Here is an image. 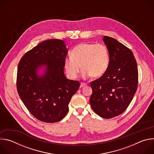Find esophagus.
I'll return each mask as SVG.
<instances>
[{"label": "esophagus", "mask_w": 154, "mask_h": 154, "mask_svg": "<svg viewBox=\"0 0 154 154\" xmlns=\"http://www.w3.org/2000/svg\"><path fill=\"white\" fill-rule=\"evenodd\" d=\"M86 85V83H81L80 86V88H83V87L85 86Z\"/></svg>", "instance_id": "esophagus-1"}]
</instances>
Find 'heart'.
<instances>
[{
    "mask_svg": "<svg viewBox=\"0 0 154 154\" xmlns=\"http://www.w3.org/2000/svg\"><path fill=\"white\" fill-rule=\"evenodd\" d=\"M107 48L100 44L82 43L71 52V58L64 60V66L67 74L71 79L77 77L80 66L83 76L98 78L105 72L109 63Z\"/></svg>",
    "mask_w": 154,
    "mask_h": 154,
    "instance_id": "b5f03b06",
    "label": "heart"
}]
</instances>
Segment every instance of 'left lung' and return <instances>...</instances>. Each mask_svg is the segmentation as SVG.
<instances>
[{
  "label": "left lung",
  "mask_w": 154,
  "mask_h": 154,
  "mask_svg": "<svg viewBox=\"0 0 154 154\" xmlns=\"http://www.w3.org/2000/svg\"><path fill=\"white\" fill-rule=\"evenodd\" d=\"M109 53L103 75L91 82L90 105L100 116L109 119L122 114L132 100L138 86V72L134 54L116 39H102Z\"/></svg>",
  "instance_id": "1"
}]
</instances>
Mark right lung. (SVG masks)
I'll use <instances>...</instances> for the list:
<instances>
[{
	"mask_svg": "<svg viewBox=\"0 0 154 154\" xmlns=\"http://www.w3.org/2000/svg\"><path fill=\"white\" fill-rule=\"evenodd\" d=\"M68 53L64 41L51 39L39 43L20 60L17 90L30 113L45 122H56L68 112L80 82L67 79L64 62Z\"/></svg>",
	"mask_w": 154,
	"mask_h": 154,
	"instance_id": "obj_1",
	"label": "right lung"
}]
</instances>
